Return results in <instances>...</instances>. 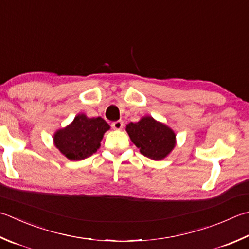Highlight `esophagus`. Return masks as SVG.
I'll list each match as a JSON object with an SVG mask.
<instances>
[{
	"instance_id": "esophagus-1",
	"label": "esophagus",
	"mask_w": 249,
	"mask_h": 249,
	"mask_svg": "<svg viewBox=\"0 0 249 249\" xmlns=\"http://www.w3.org/2000/svg\"><path fill=\"white\" fill-rule=\"evenodd\" d=\"M111 126H112V128H113V129L120 130V129L123 128L124 124H123V122H122V121H115V122H113V123L111 124Z\"/></svg>"
}]
</instances>
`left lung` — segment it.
<instances>
[{
  "label": "left lung",
  "instance_id": "1",
  "mask_svg": "<svg viewBox=\"0 0 249 249\" xmlns=\"http://www.w3.org/2000/svg\"><path fill=\"white\" fill-rule=\"evenodd\" d=\"M126 131L140 152L154 160L166 158L176 145L174 130L152 116H143L137 123L130 122Z\"/></svg>",
  "mask_w": 249,
  "mask_h": 249
}]
</instances>
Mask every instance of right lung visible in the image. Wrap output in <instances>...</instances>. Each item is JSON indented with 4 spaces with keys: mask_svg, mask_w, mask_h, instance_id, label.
<instances>
[{
    "mask_svg": "<svg viewBox=\"0 0 249 249\" xmlns=\"http://www.w3.org/2000/svg\"><path fill=\"white\" fill-rule=\"evenodd\" d=\"M109 129V124L100 116L90 119L79 114L67 127L56 131L53 143L67 159L84 160L99 149L100 141Z\"/></svg>",
    "mask_w": 249,
    "mask_h": 249,
    "instance_id": "1",
    "label": "right lung"
}]
</instances>
